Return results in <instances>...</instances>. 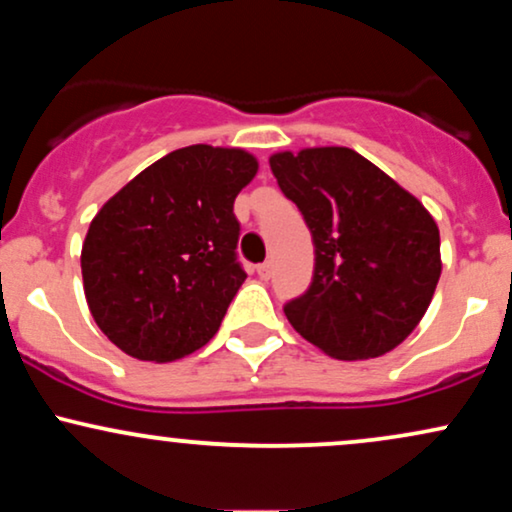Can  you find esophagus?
<instances>
[{
	"mask_svg": "<svg viewBox=\"0 0 512 512\" xmlns=\"http://www.w3.org/2000/svg\"><path fill=\"white\" fill-rule=\"evenodd\" d=\"M272 267H274L272 262H262L260 267H257V274H260V279H269V276H272Z\"/></svg>",
	"mask_w": 512,
	"mask_h": 512,
	"instance_id": "esophagus-1",
	"label": "esophagus"
}]
</instances>
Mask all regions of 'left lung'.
Instances as JSON below:
<instances>
[{
	"label": "left lung",
	"instance_id": "obj_1",
	"mask_svg": "<svg viewBox=\"0 0 512 512\" xmlns=\"http://www.w3.org/2000/svg\"><path fill=\"white\" fill-rule=\"evenodd\" d=\"M315 245L313 284L284 305L293 330L342 361L375 358L414 332L440 279L433 216L346 146L269 158Z\"/></svg>",
	"mask_w": 512,
	"mask_h": 512
}]
</instances>
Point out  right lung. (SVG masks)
I'll list each match as a JSON object with an SVG mask.
<instances>
[{
	"instance_id": "1",
	"label": "right lung",
	"mask_w": 512,
	"mask_h": 512,
	"mask_svg": "<svg viewBox=\"0 0 512 512\" xmlns=\"http://www.w3.org/2000/svg\"><path fill=\"white\" fill-rule=\"evenodd\" d=\"M255 173L243 149L185 146L103 204L81 248V276L93 320L117 349L163 363L219 332L248 276L233 202Z\"/></svg>"
}]
</instances>
